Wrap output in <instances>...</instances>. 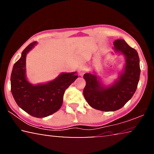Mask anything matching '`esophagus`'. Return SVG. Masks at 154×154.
Listing matches in <instances>:
<instances>
[{
	"mask_svg": "<svg viewBox=\"0 0 154 154\" xmlns=\"http://www.w3.org/2000/svg\"><path fill=\"white\" fill-rule=\"evenodd\" d=\"M78 71H79V74L80 75H83L87 71V68L84 66H81L78 69Z\"/></svg>",
	"mask_w": 154,
	"mask_h": 154,
	"instance_id": "1",
	"label": "esophagus"
}]
</instances>
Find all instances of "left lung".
<instances>
[{"label":"left lung","instance_id":"1","mask_svg":"<svg viewBox=\"0 0 154 154\" xmlns=\"http://www.w3.org/2000/svg\"><path fill=\"white\" fill-rule=\"evenodd\" d=\"M113 45L114 51L125 58L124 68L118 79L112 84L105 85L95 72L83 75L86 82L83 90L85 100L92 108L103 111H114L124 106L136 92L140 77L137 51L123 39L115 41Z\"/></svg>","mask_w":154,"mask_h":154}]
</instances>
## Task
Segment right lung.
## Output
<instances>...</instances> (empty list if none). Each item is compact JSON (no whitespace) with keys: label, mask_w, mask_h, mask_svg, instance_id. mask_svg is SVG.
<instances>
[{"label":"right lung","mask_w":154,"mask_h":154,"mask_svg":"<svg viewBox=\"0 0 154 154\" xmlns=\"http://www.w3.org/2000/svg\"><path fill=\"white\" fill-rule=\"evenodd\" d=\"M34 41L22 53L15 62L11 75V90L20 107L35 118H45L58 111L63 102V96L71 83L78 77L77 72H62L56 79L45 83L33 85L26 74L27 54L36 45Z\"/></svg>","instance_id":"1"}]
</instances>
